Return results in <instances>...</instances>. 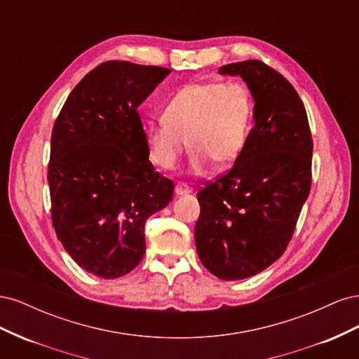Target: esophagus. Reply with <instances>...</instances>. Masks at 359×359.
Here are the masks:
<instances>
[{"mask_svg":"<svg viewBox=\"0 0 359 359\" xmlns=\"http://www.w3.org/2000/svg\"><path fill=\"white\" fill-rule=\"evenodd\" d=\"M190 191H191V189H190V186H187L186 182H178L177 186H175L177 196H182V194H189Z\"/></svg>","mask_w":359,"mask_h":359,"instance_id":"1","label":"esophagus"}]
</instances>
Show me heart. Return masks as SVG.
I'll list each match as a JSON object with an SVG mask.
<instances>
[{"label": "heart", "mask_w": 359, "mask_h": 359, "mask_svg": "<svg viewBox=\"0 0 359 359\" xmlns=\"http://www.w3.org/2000/svg\"><path fill=\"white\" fill-rule=\"evenodd\" d=\"M161 118L148 123L144 132L149 157L158 168H175L187 144L196 172L211 160L226 166L247 145L253 127L255 97L240 81L191 82L169 97L161 107Z\"/></svg>", "instance_id": "heart-1"}]
</instances>
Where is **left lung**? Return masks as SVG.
Masks as SVG:
<instances>
[{
  "label": "left lung",
  "mask_w": 359,
  "mask_h": 359,
  "mask_svg": "<svg viewBox=\"0 0 359 359\" xmlns=\"http://www.w3.org/2000/svg\"><path fill=\"white\" fill-rule=\"evenodd\" d=\"M255 97V126L233 166L198 191L201 262L222 280L252 277L285 253L311 187L313 139L292 83L259 60L226 64Z\"/></svg>",
  "instance_id": "1"
}]
</instances>
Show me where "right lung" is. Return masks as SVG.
Here are the masks:
<instances>
[{
  "mask_svg": "<svg viewBox=\"0 0 359 359\" xmlns=\"http://www.w3.org/2000/svg\"><path fill=\"white\" fill-rule=\"evenodd\" d=\"M170 73L106 61L74 86L52 128V226L88 273L118 278L145 255L147 219L172 201L173 181L149 161L139 104Z\"/></svg>",
  "mask_w": 359,
  "mask_h": 359,
  "instance_id": "right-lung-1",
  "label": "right lung"
}]
</instances>
